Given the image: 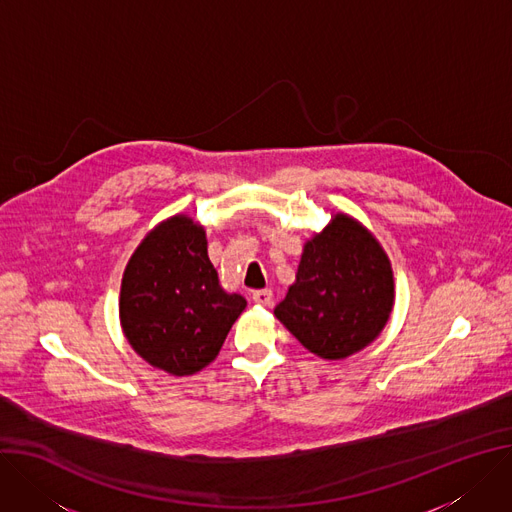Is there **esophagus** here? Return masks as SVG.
Masks as SVG:
<instances>
[{
	"mask_svg": "<svg viewBox=\"0 0 512 512\" xmlns=\"http://www.w3.org/2000/svg\"><path fill=\"white\" fill-rule=\"evenodd\" d=\"M253 302L259 304V306H269L273 302L271 290H257V292H253Z\"/></svg>",
	"mask_w": 512,
	"mask_h": 512,
	"instance_id": "1",
	"label": "esophagus"
}]
</instances>
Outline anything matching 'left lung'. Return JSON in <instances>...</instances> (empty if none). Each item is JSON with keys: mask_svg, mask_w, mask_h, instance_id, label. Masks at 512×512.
Wrapping results in <instances>:
<instances>
[{"mask_svg": "<svg viewBox=\"0 0 512 512\" xmlns=\"http://www.w3.org/2000/svg\"><path fill=\"white\" fill-rule=\"evenodd\" d=\"M394 304V277L380 243L337 214L304 245L296 284L273 314L322 359H345L374 341Z\"/></svg>", "mask_w": 512, "mask_h": 512, "instance_id": "8db88e82", "label": "left lung"}]
</instances>
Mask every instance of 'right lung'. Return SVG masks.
Here are the masks:
<instances>
[{
	"instance_id": "1",
	"label": "right lung",
	"mask_w": 512,
	"mask_h": 512,
	"mask_svg": "<svg viewBox=\"0 0 512 512\" xmlns=\"http://www.w3.org/2000/svg\"><path fill=\"white\" fill-rule=\"evenodd\" d=\"M245 306L243 296L220 288L206 232L188 216L151 230L122 277L124 335L138 355L171 376H192L214 361Z\"/></svg>"
}]
</instances>
